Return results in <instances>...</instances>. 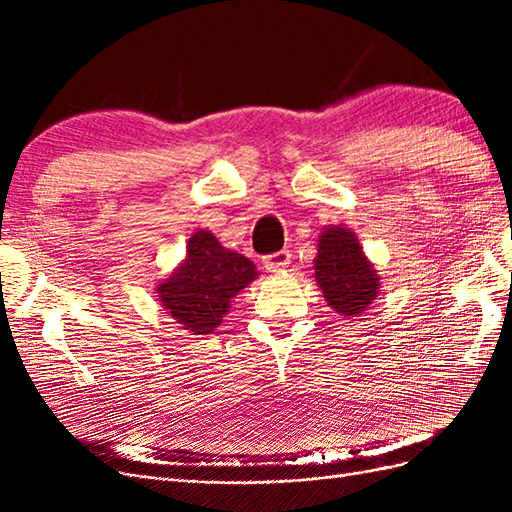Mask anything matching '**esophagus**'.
Returning <instances> with one entry per match:
<instances>
[{"mask_svg":"<svg viewBox=\"0 0 512 512\" xmlns=\"http://www.w3.org/2000/svg\"><path fill=\"white\" fill-rule=\"evenodd\" d=\"M262 265H265L267 271L277 273V271H284L290 265V252L288 250H280V252H273L269 256L262 258Z\"/></svg>","mask_w":512,"mask_h":512,"instance_id":"34e87169","label":"esophagus"}]
</instances>
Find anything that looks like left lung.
<instances>
[{"mask_svg": "<svg viewBox=\"0 0 512 512\" xmlns=\"http://www.w3.org/2000/svg\"><path fill=\"white\" fill-rule=\"evenodd\" d=\"M314 271L324 299L337 314H361L378 297L380 277L348 228L335 226L322 232Z\"/></svg>", "mask_w": 512, "mask_h": 512, "instance_id": "8db88e82", "label": "left lung"}]
</instances>
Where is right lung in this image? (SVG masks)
<instances>
[{
    "label": "right lung",
    "mask_w": 512,
    "mask_h": 512,
    "mask_svg": "<svg viewBox=\"0 0 512 512\" xmlns=\"http://www.w3.org/2000/svg\"><path fill=\"white\" fill-rule=\"evenodd\" d=\"M254 262L220 245L209 230L188 241L183 265L158 286L162 307L192 335L218 329L232 297L256 277Z\"/></svg>",
    "instance_id": "right-lung-1"
}]
</instances>
